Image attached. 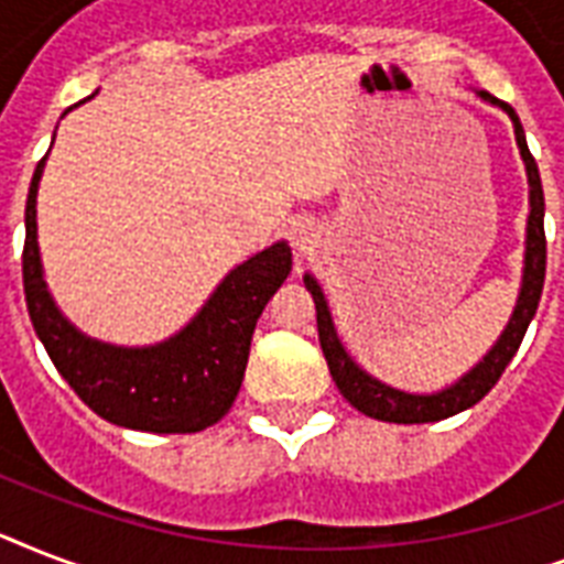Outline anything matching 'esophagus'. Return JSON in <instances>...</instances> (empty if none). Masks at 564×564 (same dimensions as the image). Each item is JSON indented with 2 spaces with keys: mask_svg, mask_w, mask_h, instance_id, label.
Wrapping results in <instances>:
<instances>
[{
  "mask_svg": "<svg viewBox=\"0 0 564 564\" xmlns=\"http://www.w3.org/2000/svg\"><path fill=\"white\" fill-rule=\"evenodd\" d=\"M286 239H290V246L299 251V254H307V251H313V246H316V225L310 219H304V216H299V219H292L290 225H286Z\"/></svg>",
  "mask_w": 564,
  "mask_h": 564,
  "instance_id": "1",
  "label": "esophagus"
}]
</instances>
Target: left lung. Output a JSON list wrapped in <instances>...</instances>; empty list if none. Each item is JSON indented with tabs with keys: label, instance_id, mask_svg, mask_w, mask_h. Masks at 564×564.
<instances>
[{
	"label": "left lung",
	"instance_id": "1",
	"mask_svg": "<svg viewBox=\"0 0 564 564\" xmlns=\"http://www.w3.org/2000/svg\"><path fill=\"white\" fill-rule=\"evenodd\" d=\"M477 99L489 101L495 108H500L512 119L516 128V143L521 152L527 170V184H530V216H527V239H524V269H521V290H518L516 307L509 316L507 327L500 330L498 343L491 345L489 351L482 354L480 362H474L471 369L465 371L459 380H454L438 392H403L394 386L377 380L375 375L362 369L360 362L354 360L351 354L345 351L343 339L336 334L334 316L327 307V299L318 281L313 274H304V286L310 290L313 301H316V322H318V343L325 351L327 369L334 377L336 389L343 392V398L351 403L354 410H360L362 415L377 421H392V424H427V421L451 419L456 412L468 410L477 401H482L489 389L500 380L509 360L516 357L518 345L524 339L527 327L533 322L535 310H539V299H542L544 286V265H547V242H544V193L542 178H539V166H535L533 154L527 149L524 126L507 101H498L486 90H477Z\"/></svg>",
	"mask_w": 564,
	"mask_h": 564
}]
</instances>
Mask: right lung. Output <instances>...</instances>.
<instances>
[{
	"label": "right lung",
	"mask_w": 564,
	"mask_h": 564,
	"mask_svg": "<svg viewBox=\"0 0 564 564\" xmlns=\"http://www.w3.org/2000/svg\"><path fill=\"white\" fill-rule=\"evenodd\" d=\"M46 158L34 170L25 202L22 286L34 334L55 369L96 415L119 427L198 433L216 424L242 386L257 318L292 272V248L281 239L234 265L202 310L163 343H101L61 313L43 278L37 189Z\"/></svg>",
	"instance_id": "obj_1"
}]
</instances>
